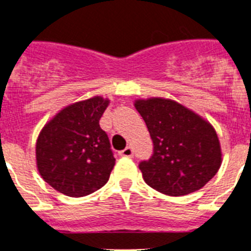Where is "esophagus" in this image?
Masks as SVG:
<instances>
[{
    "label": "esophagus",
    "mask_w": 251,
    "mask_h": 251,
    "mask_svg": "<svg viewBox=\"0 0 251 251\" xmlns=\"http://www.w3.org/2000/svg\"><path fill=\"white\" fill-rule=\"evenodd\" d=\"M120 155L125 157H131L133 156V149L131 147H126L125 150H122L121 152H120Z\"/></svg>",
    "instance_id": "obj_1"
}]
</instances>
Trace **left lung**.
Segmentation results:
<instances>
[{"instance_id": "8db88e82", "label": "left lung", "mask_w": 251, "mask_h": 251, "mask_svg": "<svg viewBox=\"0 0 251 251\" xmlns=\"http://www.w3.org/2000/svg\"><path fill=\"white\" fill-rule=\"evenodd\" d=\"M135 109L153 142V155L139 169L146 183L172 197L202 189L222 165V147L210 122L164 98L138 99Z\"/></svg>"}]
</instances>
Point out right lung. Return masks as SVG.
Returning <instances> with one entry per match:
<instances>
[{
  "mask_svg": "<svg viewBox=\"0 0 251 251\" xmlns=\"http://www.w3.org/2000/svg\"><path fill=\"white\" fill-rule=\"evenodd\" d=\"M101 96L73 102L53 116L36 141V167L45 182L68 197H84L108 182L116 159L99 121Z\"/></svg>",
  "mask_w": 251,
  "mask_h": 251,
  "instance_id": "1",
  "label": "right lung"
}]
</instances>
